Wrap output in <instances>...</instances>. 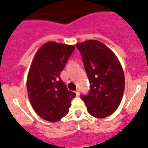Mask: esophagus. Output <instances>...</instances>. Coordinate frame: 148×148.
I'll list each match as a JSON object with an SVG mask.
<instances>
[{
	"instance_id": "obj_1",
	"label": "esophagus",
	"mask_w": 148,
	"mask_h": 148,
	"mask_svg": "<svg viewBox=\"0 0 148 148\" xmlns=\"http://www.w3.org/2000/svg\"><path fill=\"white\" fill-rule=\"evenodd\" d=\"M75 93H76V95H78V96L79 95V94L80 93H79V90H78V89H77L76 90V91H75Z\"/></svg>"
}]
</instances>
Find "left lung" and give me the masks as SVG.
I'll use <instances>...</instances> for the list:
<instances>
[{
    "label": "left lung",
    "instance_id": "8db88e82",
    "mask_svg": "<svg viewBox=\"0 0 148 148\" xmlns=\"http://www.w3.org/2000/svg\"><path fill=\"white\" fill-rule=\"evenodd\" d=\"M90 82V92L82 95L88 113L105 118L119 106L125 90V75L116 55L104 44L88 40L76 44Z\"/></svg>",
    "mask_w": 148,
    "mask_h": 148
}]
</instances>
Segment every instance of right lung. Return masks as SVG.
<instances>
[{
  "instance_id": "1",
  "label": "right lung",
  "mask_w": 148,
  "mask_h": 148,
  "mask_svg": "<svg viewBox=\"0 0 148 148\" xmlns=\"http://www.w3.org/2000/svg\"><path fill=\"white\" fill-rule=\"evenodd\" d=\"M75 49L73 45L49 41L38 50L27 81L29 99L43 119L56 122L66 116L75 93L61 79V71Z\"/></svg>"
}]
</instances>
